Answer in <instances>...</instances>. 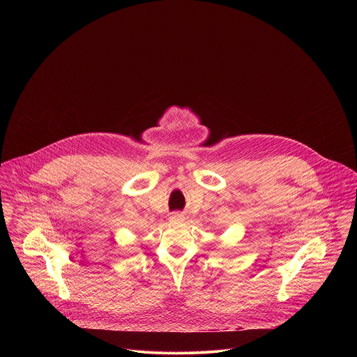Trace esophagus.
<instances>
[{"instance_id": "34e87169", "label": "esophagus", "mask_w": 357, "mask_h": 357, "mask_svg": "<svg viewBox=\"0 0 357 357\" xmlns=\"http://www.w3.org/2000/svg\"><path fill=\"white\" fill-rule=\"evenodd\" d=\"M170 220L174 221V222H181V221L184 220V217H183L181 213H173V214L170 215Z\"/></svg>"}]
</instances>
